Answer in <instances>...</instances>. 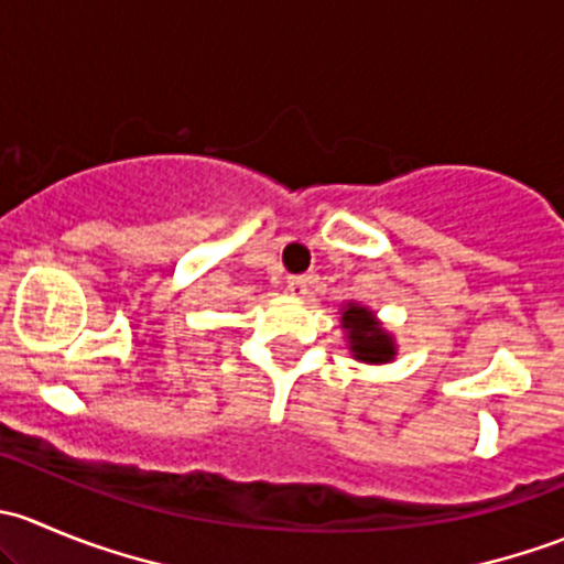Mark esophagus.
Masks as SVG:
<instances>
[{
    "label": "esophagus",
    "mask_w": 564,
    "mask_h": 564,
    "mask_svg": "<svg viewBox=\"0 0 564 564\" xmlns=\"http://www.w3.org/2000/svg\"><path fill=\"white\" fill-rule=\"evenodd\" d=\"M314 281H316L314 275H294V278H289L286 292L292 294V297L305 300L311 294V286H314Z\"/></svg>",
    "instance_id": "obj_1"
}]
</instances>
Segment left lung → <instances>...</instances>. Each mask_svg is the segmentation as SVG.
<instances>
[{"label":"left lung","instance_id":"8db88e82","mask_svg":"<svg viewBox=\"0 0 564 564\" xmlns=\"http://www.w3.org/2000/svg\"><path fill=\"white\" fill-rule=\"evenodd\" d=\"M340 327H344L346 346L355 360L368 362V366H384V362L395 360V335L384 329L377 311H371L368 305L357 303V300L340 305Z\"/></svg>","mask_w":564,"mask_h":564}]
</instances>
